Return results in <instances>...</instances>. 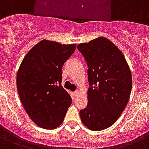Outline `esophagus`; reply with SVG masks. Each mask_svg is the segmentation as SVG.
Listing matches in <instances>:
<instances>
[{
	"instance_id": "1",
	"label": "esophagus",
	"mask_w": 149,
	"mask_h": 149,
	"mask_svg": "<svg viewBox=\"0 0 149 149\" xmlns=\"http://www.w3.org/2000/svg\"><path fill=\"white\" fill-rule=\"evenodd\" d=\"M72 94H73V96H74V97H76V96H77V95H78V91H74V92H73V93H72Z\"/></svg>"
}]
</instances>
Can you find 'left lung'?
Masks as SVG:
<instances>
[{"instance_id": "8db88e82", "label": "left lung", "mask_w": 149, "mask_h": 149, "mask_svg": "<svg viewBox=\"0 0 149 149\" xmlns=\"http://www.w3.org/2000/svg\"><path fill=\"white\" fill-rule=\"evenodd\" d=\"M88 65L90 88L88 105L80 111L81 122L100 131L115 123L128 104L132 78L122 52L104 37L78 45Z\"/></svg>"}]
</instances>
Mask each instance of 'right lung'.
<instances>
[{
    "instance_id": "obj_1",
    "label": "right lung",
    "mask_w": 149,
    "mask_h": 149,
    "mask_svg": "<svg viewBox=\"0 0 149 149\" xmlns=\"http://www.w3.org/2000/svg\"><path fill=\"white\" fill-rule=\"evenodd\" d=\"M76 45L42 40L24 58L17 74V88L30 118L41 128L54 129L62 123L71 97L61 85L63 65Z\"/></svg>"
}]
</instances>
